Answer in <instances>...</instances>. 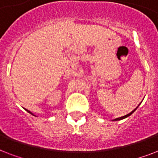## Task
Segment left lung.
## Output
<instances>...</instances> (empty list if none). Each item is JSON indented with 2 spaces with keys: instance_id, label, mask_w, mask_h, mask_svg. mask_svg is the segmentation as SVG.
<instances>
[{
  "instance_id": "8db88e82",
  "label": "left lung",
  "mask_w": 158,
  "mask_h": 158,
  "mask_svg": "<svg viewBox=\"0 0 158 158\" xmlns=\"http://www.w3.org/2000/svg\"><path fill=\"white\" fill-rule=\"evenodd\" d=\"M135 110H136V109H135V110H132V111H131V112L129 113V114H127V115H124V116H121V117H120V118H116V119H115V120H122V119H125V118L128 117V116H130V115H131V114H132V113L134 112V111H135Z\"/></svg>"
}]
</instances>
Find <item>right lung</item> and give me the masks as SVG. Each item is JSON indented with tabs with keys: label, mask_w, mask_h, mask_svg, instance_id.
Wrapping results in <instances>:
<instances>
[{
	"label": "right lung",
	"mask_w": 158,
	"mask_h": 158,
	"mask_svg": "<svg viewBox=\"0 0 158 158\" xmlns=\"http://www.w3.org/2000/svg\"><path fill=\"white\" fill-rule=\"evenodd\" d=\"M25 110H26V109H25ZM27 110V111H28V112H29V113H30V114H32V113H31L30 111H29V110ZM32 115H33V114H32Z\"/></svg>",
	"instance_id": "1"
}]
</instances>
